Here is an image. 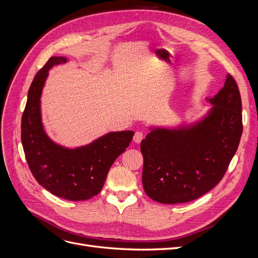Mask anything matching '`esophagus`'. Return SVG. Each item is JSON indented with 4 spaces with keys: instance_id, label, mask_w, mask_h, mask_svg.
Listing matches in <instances>:
<instances>
[{
    "instance_id": "34e87169",
    "label": "esophagus",
    "mask_w": 258,
    "mask_h": 258,
    "mask_svg": "<svg viewBox=\"0 0 258 258\" xmlns=\"http://www.w3.org/2000/svg\"><path fill=\"white\" fill-rule=\"evenodd\" d=\"M144 139V135L142 132H140V131H137L136 133H135V137H133V142H135V143H141V141Z\"/></svg>"
}]
</instances>
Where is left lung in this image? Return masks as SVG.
Segmentation results:
<instances>
[{
    "label": "left lung",
    "instance_id": "1",
    "mask_svg": "<svg viewBox=\"0 0 258 258\" xmlns=\"http://www.w3.org/2000/svg\"><path fill=\"white\" fill-rule=\"evenodd\" d=\"M207 101L212 106L200 120L177 128L150 127L142 141V182L152 200L191 202L223 178L242 135L241 97L234 78L228 74L222 90Z\"/></svg>",
    "mask_w": 258,
    "mask_h": 258
}]
</instances>
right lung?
I'll return each mask as SVG.
<instances>
[{"label":"right lung","mask_w":258,"mask_h":258,"mask_svg":"<svg viewBox=\"0 0 258 258\" xmlns=\"http://www.w3.org/2000/svg\"><path fill=\"white\" fill-rule=\"evenodd\" d=\"M66 61L64 56H52L35 76L22 115L21 141L30 170L40 185L58 198L86 201L101 191L110 167L135 132H109L76 148L60 146L48 137L41 121V92L49 69Z\"/></svg>","instance_id":"obj_1"}]
</instances>
